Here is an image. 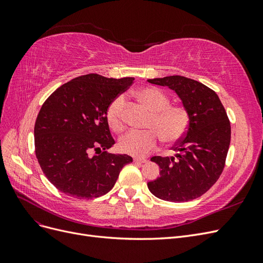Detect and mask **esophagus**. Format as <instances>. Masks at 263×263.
Returning a JSON list of instances; mask_svg holds the SVG:
<instances>
[{
  "label": "esophagus",
  "instance_id": "34e87169",
  "mask_svg": "<svg viewBox=\"0 0 263 263\" xmlns=\"http://www.w3.org/2000/svg\"><path fill=\"white\" fill-rule=\"evenodd\" d=\"M148 160L145 158H134V162L136 163H146Z\"/></svg>",
  "mask_w": 263,
  "mask_h": 263
}]
</instances>
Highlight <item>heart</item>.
<instances>
[{
  "label": "heart",
  "instance_id": "obj_1",
  "mask_svg": "<svg viewBox=\"0 0 263 263\" xmlns=\"http://www.w3.org/2000/svg\"><path fill=\"white\" fill-rule=\"evenodd\" d=\"M135 98L153 112L148 132H129L119 140V148L125 154L144 157L155 150L160 138L166 144H174L183 138L190 126V113L185 106L170 104V98L157 87H142L134 92ZM125 102L122 97L112 101L106 110L110 128L121 133L125 128Z\"/></svg>",
  "mask_w": 263,
  "mask_h": 263
}]
</instances>
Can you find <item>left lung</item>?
<instances>
[{
    "label": "left lung",
    "mask_w": 263,
    "mask_h": 263,
    "mask_svg": "<svg viewBox=\"0 0 263 263\" xmlns=\"http://www.w3.org/2000/svg\"><path fill=\"white\" fill-rule=\"evenodd\" d=\"M148 82L173 90L190 113L186 134L172 147L176 157L151 158L161 170L148 189L163 201H192L208 192L224 170L230 144L227 113L216 93L192 79L170 76Z\"/></svg>",
    "instance_id": "1"
}]
</instances>
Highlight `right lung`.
<instances>
[{
	"mask_svg": "<svg viewBox=\"0 0 263 263\" xmlns=\"http://www.w3.org/2000/svg\"><path fill=\"white\" fill-rule=\"evenodd\" d=\"M134 80L85 74L45 101L35 123V153L46 178L62 193L77 198L104 195L133 161L130 156L107 153L115 140L106 110Z\"/></svg>",
	"mask_w": 263,
	"mask_h": 263,
	"instance_id": "1",
	"label": "right lung"
}]
</instances>
